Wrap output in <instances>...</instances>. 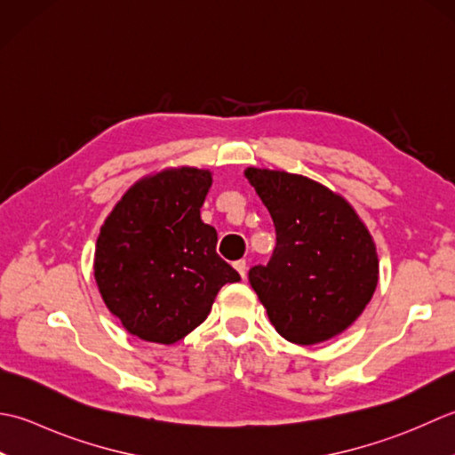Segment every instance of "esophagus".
<instances>
[{"label": "esophagus", "instance_id": "obj_1", "mask_svg": "<svg viewBox=\"0 0 455 455\" xmlns=\"http://www.w3.org/2000/svg\"><path fill=\"white\" fill-rule=\"evenodd\" d=\"M234 267H235V271L241 275V279H245V275H247V263L243 261V259H239V261H235Z\"/></svg>", "mask_w": 455, "mask_h": 455}]
</instances>
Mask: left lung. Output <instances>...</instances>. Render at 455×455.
<instances>
[{
  "label": "left lung",
  "instance_id": "1",
  "mask_svg": "<svg viewBox=\"0 0 455 455\" xmlns=\"http://www.w3.org/2000/svg\"><path fill=\"white\" fill-rule=\"evenodd\" d=\"M273 218L275 251L249 268V283L276 331L312 346L344 331L379 281L375 243L349 204L300 174L247 169Z\"/></svg>",
  "mask_w": 455,
  "mask_h": 455
}]
</instances>
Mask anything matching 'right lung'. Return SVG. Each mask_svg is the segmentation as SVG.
I'll list each match as a JSON object with an SVG mask.
<instances>
[{
  "label": "right lung",
  "instance_id": "obj_1",
  "mask_svg": "<svg viewBox=\"0 0 455 455\" xmlns=\"http://www.w3.org/2000/svg\"><path fill=\"white\" fill-rule=\"evenodd\" d=\"M210 187V171H163L129 188L100 229V294L137 338L182 339L208 318L221 286L239 281L216 253V229L200 220Z\"/></svg>",
  "mask_w": 455,
  "mask_h": 455
}]
</instances>
